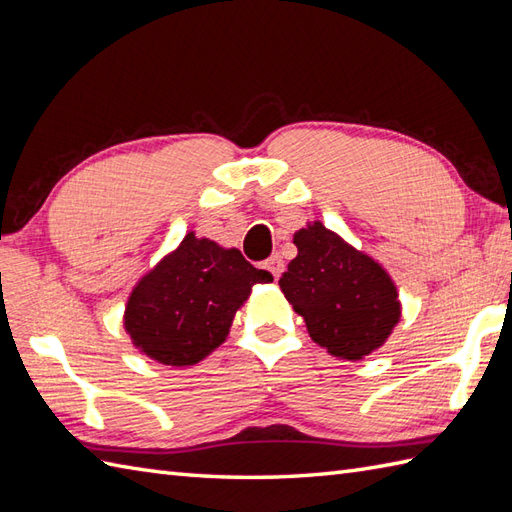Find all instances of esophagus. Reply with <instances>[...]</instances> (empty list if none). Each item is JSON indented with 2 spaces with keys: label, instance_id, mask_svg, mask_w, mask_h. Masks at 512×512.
<instances>
[{
  "label": "esophagus",
  "instance_id": "obj_1",
  "mask_svg": "<svg viewBox=\"0 0 512 512\" xmlns=\"http://www.w3.org/2000/svg\"><path fill=\"white\" fill-rule=\"evenodd\" d=\"M264 268L272 274L274 279H279L281 277V272H283V259L279 257V255H272L266 264H264Z\"/></svg>",
  "mask_w": 512,
  "mask_h": 512
}]
</instances>
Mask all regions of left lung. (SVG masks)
I'll use <instances>...</instances> for the list:
<instances>
[{
    "mask_svg": "<svg viewBox=\"0 0 512 512\" xmlns=\"http://www.w3.org/2000/svg\"><path fill=\"white\" fill-rule=\"evenodd\" d=\"M294 244L279 285L313 342L348 361L381 348L402 313L387 270L320 220L296 231Z\"/></svg>",
    "mask_w": 512,
    "mask_h": 512,
    "instance_id": "left-lung-1",
    "label": "left lung"
}]
</instances>
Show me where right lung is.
Segmentation results:
<instances>
[{"label":"right lung","instance_id":"1","mask_svg":"<svg viewBox=\"0 0 512 512\" xmlns=\"http://www.w3.org/2000/svg\"><path fill=\"white\" fill-rule=\"evenodd\" d=\"M270 281L272 274L248 264L238 248H222L190 231L131 290L125 331L157 363L196 365L225 342L253 285Z\"/></svg>","mask_w":512,"mask_h":512}]
</instances>
